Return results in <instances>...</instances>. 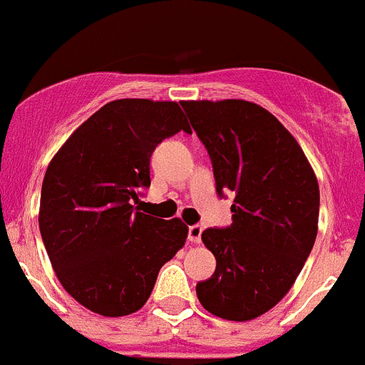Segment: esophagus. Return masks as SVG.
Segmentation results:
<instances>
[{"instance_id": "1", "label": "esophagus", "mask_w": 365, "mask_h": 365, "mask_svg": "<svg viewBox=\"0 0 365 365\" xmlns=\"http://www.w3.org/2000/svg\"><path fill=\"white\" fill-rule=\"evenodd\" d=\"M187 239L191 240L192 244H198L202 240V226L195 224V226H189V231H187Z\"/></svg>"}]
</instances>
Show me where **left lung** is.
I'll return each instance as SVG.
<instances>
[{"label":"left lung","instance_id":"1","mask_svg":"<svg viewBox=\"0 0 365 365\" xmlns=\"http://www.w3.org/2000/svg\"><path fill=\"white\" fill-rule=\"evenodd\" d=\"M182 108L211 158L217 195H233V222L202 233L217 268L196 296L218 318L248 322L283 299L312 252L318 180L292 134L259 104L183 101Z\"/></svg>","mask_w":365,"mask_h":365}]
</instances>
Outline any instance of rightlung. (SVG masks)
I'll return each mask as SVG.
<instances>
[{
  "label": "right lung",
  "mask_w": 365,
  "mask_h": 365,
  "mask_svg": "<svg viewBox=\"0 0 365 365\" xmlns=\"http://www.w3.org/2000/svg\"><path fill=\"white\" fill-rule=\"evenodd\" d=\"M191 132L178 103L119 99L104 104L62 145L46 170L40 233L66 292L101 316L147 303L158 272L185 244L180 218L139 213L154 148Z\"/></svg>",
  "instance_id": "1"
}]
</instances>
